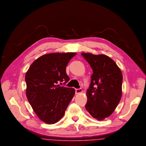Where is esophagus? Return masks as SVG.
<instances>
[{"label":"esophagus","mask_w":146,"mask_h":146,"mask_svg":"<svg viewBox=\"0 0 146 146\" xmlns=\"http://www.w3.org/2000/svg\"><path fill=\"white\" fill-rule=\"evenodd\" d=\"M82 92V88H76V94H81Z\"/></svg>","instance_id":"34e87169"}]
</instances>
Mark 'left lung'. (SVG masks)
I'll return each mask as SVG.
<instances>
[{
  "label": "left lung",
  "instance_id": "1",
  "mask_svg": "<svg viewBox=\"0 0 146 146\" xmlns=\"http://www.w3.org/2000/svg\"><path fill=\"white\" fill-rule=\"evenodd\" d=\"M82 55L93 70L85 108L94 118L102 121L111 115L120 102L122 73L115 61L105 55L82 52Z\"/></svg>",
  "mask_w": 146,
  "mask_h": 146
}]
</instances>
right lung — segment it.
I'll return each instance as SVG.
<instances>
[{
	"instance_id": "right-lung-1",
	"label": "right lung",
	"mask_w": 146,
	"mask_h": 146,
	"mask_svg": "<svg viewBox=\"0 0 146 146\" xmlns=\"http://www.w3.org/2000/svg\"><path fill=\"white\" fill-rule=\"evenodd\" d=\"M76 52H54L43 55L31 64L25 74L26 95L38 118L47 124H54L64 116L75 94L73 88L56 85L66 84L70 78L66 66Z\"/></svg>"
}]
</instances>
